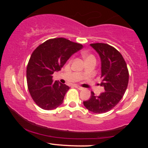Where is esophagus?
<instances>
[{"mask_svg": "<svg viewBox=\"0 0 148 148\" xmlns=\"http://www.w3.org/2000/svg\"><path fill=\"white\" fill-rule=\"evenodd\" d=\"M75 88H77V89L80 90H84V88L82 87H80V86H75Z\"/></svg>", "mask_w": 148, "mask_h": 148, "instance_id": "obj_1", "label": "esophagus"}]
</instances>
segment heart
Segmentation results:
<instances>
[{"label": "heart", "instance_id": "heart-1", "mask_svg": "<svg viewBox=\"0 0 148 148\" xmlns=\"http://www.w3.org/2000/svg\"><path fill=\"white\" fill-rule=\"evenodd\" d=\"M84 59L85 60H86V59H87V58H90V57H93L92 56H91V55H88V53H84Z\"/></svg>", "mask_w": 148, "mask_h": 148}]
</instances>
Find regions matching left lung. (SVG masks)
<instances>
[{
  "mask_svg": "<svg viewBox=\"0 0 148 148\" xmlns=\"http://www.w3.org/2000/svg\"><path fill=\"white\" fill-rule=\"evenodd\" d=\"M99 54L101 60V77L105 92L96 96L91 92V96L84 105L90 111L103 113L118 104L126 91L129 82V72L123 56L114 47L103 43L91 44Z\"/></svg>",
  "mask_w": 148,
  "mask_h": 148,
  "instance_id": "obj_1",
  "label": "left lung"
}]
</instances>
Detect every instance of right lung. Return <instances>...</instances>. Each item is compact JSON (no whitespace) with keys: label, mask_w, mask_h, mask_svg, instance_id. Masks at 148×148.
<instances>
[{"label":"right lung","mask_w":148,"mask_h":148,"mask_svg":"<svg viewBox=\"0 0 148 148\" xmlns=\"http://www.w3.org/2000/svg\"><path fill=\"white\" fill-rule=\"evenodd\" d=\"M82 48L81 44L59 37L47 40L34 51L27 66L26 78L28 90L37 106L53 110L62 104L69 87L53 81V74Z\"/></svg>","instance_id":"add662e5"}]
</instances>
